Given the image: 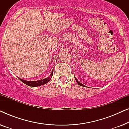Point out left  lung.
I'll return each instance as SVG.
<instances>
[{"mask_svg":"<svg viewBox=\"0 0 129 129\" xmlns=\"http://www.w3.org/2000/svg\"><path fill=\"white\" fill-rule=\"evenodd\" d=\"M75 80H76V82H77V84H79V85H80V86H84L83 85V84H82V83H81L80 82H79V81H78V80H77V79H76V77H75Z\"/></svg>","mask_w":129,"mask_h":129,"instance_id":"left-lung-1","label":"left lung"}]
</instances>
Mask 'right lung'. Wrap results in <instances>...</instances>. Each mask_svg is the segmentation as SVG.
<instances>
[{
	"label": "right lung",
	"mask_w": 129,
	"mask_h": 129,
	"mask_svg": "<svg viewBox=\"0 0 129 129\" xmlns=\"http://www.w3.org/2000/svg\"><path fill=\"white\" fill-rule=\"evenodd\" d=\"M53 71L50 75V76H49L47 78H45L43 79V80H37V81H27L23 80L22 79L19 78L20 80L22 81L23 83H24V84H27V86H33V87H36V86H40L41 85H43V84H45L47 83H48L49 81L51 80V78H52L53 76Z\"/></svg>",
	"instance_id": "add662e5"
}]
</instances>
